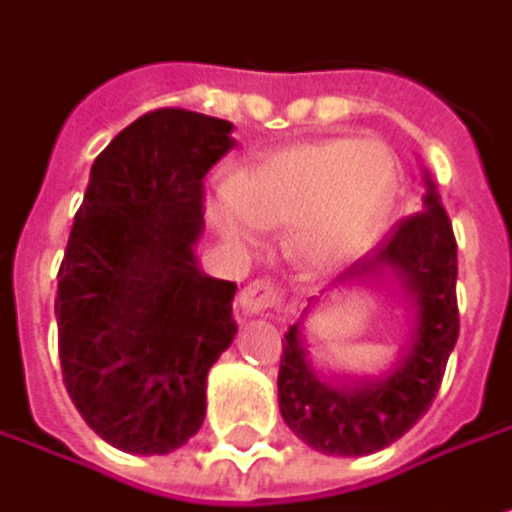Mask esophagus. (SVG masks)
<instances>
[{
	"instance_id": "obj_1",
	"label": "esophagus",
	"mask_w": 512,
	"mask_h": 512,
	"mask_svg": "<svg viewBox=\"0 0 512 512\" xmlns=\"http://www.w3.org/2000/svg\"><path fill=\"white\" fill-rule=\"evenodd\" d=\"M239 309L245 315H264V312H282V291L267 282V279H258L251 282L248 288L239 291Z\"/></svg>"
}]
</instances>
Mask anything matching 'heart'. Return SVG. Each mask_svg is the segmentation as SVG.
I'll return each instance as SVG.
<instances>
[{
    "instance_id": "obj_1",
    "label": "heart",
    "mask_w": 512,
    "mask_h": 512,
    "mask_svg": "<svg viewBox=\"0 0 512 512\" xmlns=\"http://www.w3.org/2000/svg\"><path fill=\"white\" fill-rule=\"evenodd\" d=\"M397 194V160L373 139H324L279 148L230 181L212 203L215 230L236 251L258 245V227L291 230L297 258L340 270L373 245Z\"/></svg>"
}]
</instances>
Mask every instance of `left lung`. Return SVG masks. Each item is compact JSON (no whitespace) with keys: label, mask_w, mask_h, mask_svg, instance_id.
I'll use <instances>...</instances> for the list:
<instances>
[{"label":"left lung","mask_w":512,"mask_h":512,"mask_svg":"<svg viewBox=\"0 0 512 512\" xmlns=\"http://www.w3.org/2000/svg\"><path fill=\"white\" fill-rule=\"evenodd\" d=\"M422 181V212L400 221L379 248L343 273V288H388L394 282L404 291L410 321L394 361L364 376L315 370L303 318L324 297L309 300L282 340L279 410L285 425L315 452L346 458L379 452L404 437L437 397L458 340V254L428 169H422Z\"/></svg>","instance_id":"1"}]
</instances>
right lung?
I'll return each instance as SVG.
<instances>
[{
	"label": "right lung",
	"instance_id": "add662e5",
	"mask_svg": "<svg viewBox=\"0 0 512 512\" xmlns=\"http://www.w3.org/2000/svg\"><path fill=\"white\" fill-rule=\"evenodd\" d=\"M233 124L157 108L90 166L57 285L63 382L115 449L166 455L206 419V376L236 337V285L197 264L203 178Z\"/></svg>",
	"mask_w": 512,
	"mask_h": 512
}]
</instances>
